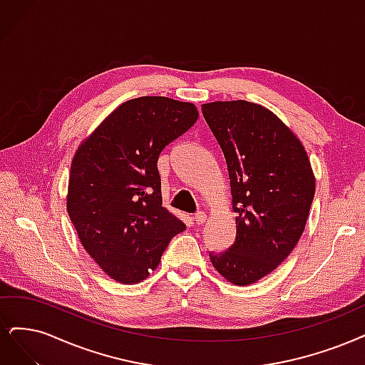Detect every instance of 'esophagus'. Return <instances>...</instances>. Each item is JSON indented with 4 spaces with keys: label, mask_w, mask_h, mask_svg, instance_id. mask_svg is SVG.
<instances>
[{
    "label": "esophagus",
    "mask_w": 365,
    "mask_h": 365,
    "mask_svg": "<svg viewBox=\"0 0 365 365\" xmlns=\"http://www.w3.org/2000/svg\"><path fill=\"white\" fill-rule=\"evenodd\" d=\"M192 220H194V222L195 224H203L205 221H206V213L205 212H197L195 215H194V217H192Z\"/></svg>",
    "instance_id": "obj_1"
}]
</instances>
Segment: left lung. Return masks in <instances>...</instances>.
<instances>
[{"label":"left lung","instance_id":"1","mask_svg":"<svg viewBox=\"0 0 365 365\" xmlns=\"http://www.w3.org/2000/svg\"><path fill=\"white\" fill-rule=\"evenodd\" d=\"M201 111L224 153L237 215L235 244L209 257L227 281L250 286L298 244L316 179L298 137L267 108L232 101L205 103Z\"/></svg>","mask_w":365,"mask_h":365}]
</instances>
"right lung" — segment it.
<instances>
[{"label":"right lung","mask_w":365,"mask_h":365,"mask_svg":"<svg viewBox=\"0 0 365 365\" xmlns=\"http://www.w3.org/2000/svg\"><path fill=\"white\" fill-rule=\"evenodd\" d=\"M197 118L191 102L130 99L78 147L67 213L90 257L113 279L137 284L147 278L170 240L186 228L162 207L158 159Z\"/></svg>","instance_id":"right-lung-1"}]
</instances>
